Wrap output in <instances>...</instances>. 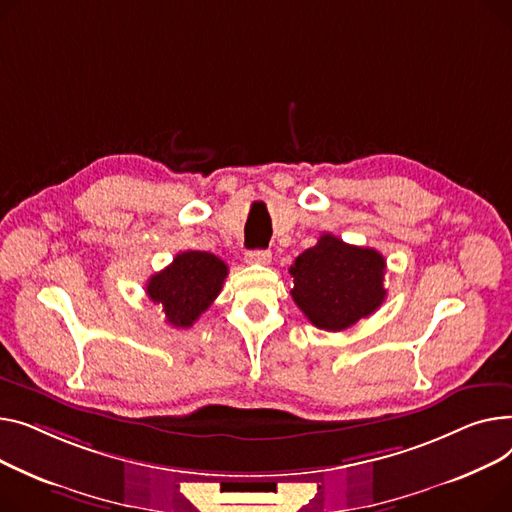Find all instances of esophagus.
<instances>
[{"instance_id": "obj_1", "label": "esophagus", "mask_w": 512, "mask_h": 512, "mask_svg": "<svg viewBox=\"0 0 512 512\" xmlns=\"http://www.w3.org/2000/svg\"><path fill=\"white\" fill-rule=\"evenodd\" d=\"M270 260H273V254H270V250H250L246 252V262L248 264H270Z\"/></svg>"}]
</instances>
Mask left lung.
I'll return each mask as SVG.
<instances>
[{
	"instance_id": "obj_1",
	"label": "left lung",
	"mask_w": 512,
	"mask_h": 512,
	"mask_svg": "<svg viewBox=\"0 0 512 512\" xmlns=\"http://www.w3.org/2000/svg\"><path fill=\"white\" fill-rule=\"evenodd\" d=\"M384 270L380 252L322 233L318 244L299 254L289 268L291 297L314 326L339 333L382 306Z\"/></svg>"
}]
</instances>
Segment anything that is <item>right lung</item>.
I'll return each instance as SVG.
<instances>
[{"instance_id":"1","label":"right lung","mask_w":512,"mask_h":512,"mask_svg":"<svg viewBox=\"0 0 512 512\" xmlns=\"http://www.w3.org/2000/svg\"><path fill=\"white\" fill-rule=\"evenodd\" d=\"M225 277L227 264L219 256L188 250L148 279L146 295L161 304L171 326L188 328L215 302Z\"/></svg>"}]
</instances>
